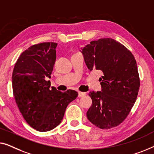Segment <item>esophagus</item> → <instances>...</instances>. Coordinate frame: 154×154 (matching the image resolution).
I'll list each match as a JSON object with an SVG mask.
<instances>
[{
    "label": "esophagus",
    "mask_w": 154,
    "mask_h": 154,
    "mask_svg": "<svg viewBox=\"0 0 154 154\" xmlns=\"http://www.w3.org/2000/svg\"><path fill=\"white\" fill-rule=\"evenodd\" d=\"M86 94L85 93H83V92H78V96L79 97H83L84 96H85Z\"/></svg>",
    "instance_id": "1"
}]
</instances>
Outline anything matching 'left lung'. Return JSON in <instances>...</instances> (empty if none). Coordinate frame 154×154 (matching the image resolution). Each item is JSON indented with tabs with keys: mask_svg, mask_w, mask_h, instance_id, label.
<instances>
[{
	"mask_svg": "<svg viewBox=\"0 0 154 154\" xmlns=\"http://www.w3.org/2000/svg\"><path fill=\"white\" fill-rule=\"evenodd\" d=\"M82 52L90 71L103 74L99 79L102 91L88 94L92 105L88 119L101 129L117 126L129 114L140 89L135 58L124 45L107 38L91 41Z\"/></svg>",
	"mask_w": 154,
	"mask_h": 154,
	"instance_id": "1",
	"label": "left lung"
}]
</instances>
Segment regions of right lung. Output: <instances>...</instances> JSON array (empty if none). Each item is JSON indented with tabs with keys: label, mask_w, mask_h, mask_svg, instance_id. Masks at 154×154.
<instances>
[{
	"label": "right lung",
	"mask_w": 154,
	"mask_h": 154,
	"mask_svg": "<svg viewBox=\"0 0 154 154\" xmlns=\"http://www.w3.org/2000/svg\"><path fill=\"white\" fill-rule=\"evenodd\" d=\"M57 43L33 45L21 54L12 72V90L15 102L30 126L40 132L51 131L63 118L68 104L78 93L50 88V77L56 61Z\"/></svg>",
	"instance_id": "obj_1"
}]
</instances>
